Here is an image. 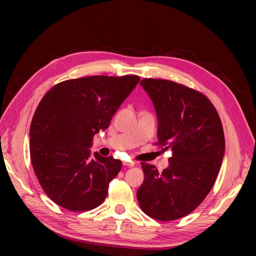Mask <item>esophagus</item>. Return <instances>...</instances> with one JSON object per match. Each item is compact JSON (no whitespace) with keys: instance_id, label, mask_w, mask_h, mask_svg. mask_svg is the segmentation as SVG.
<instances>
[{"instance_id":"1","label":"esophagus","mask_w":256,"mask_h":256,"mask_svg":"<svg viewBox=\"0 0 256 256\" xmlns=\"http://www.w3.org/2000/svg\"><path fill=\"white\" fill-rule=\"evenodd\" d=\"M123 164H124V166H128V167H133L136 164H134L133 162H123Z\"/></svg>"}]
</instances>
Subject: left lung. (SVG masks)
Instances as JSON below:
<instances>
[{"label": "left lung", "instance_id": "obj_1", "mask_svg": "<svg viewBox=\"0 0 256 256\" xmlns=\"http://www.w3.org/2000/svg\"><path fill=\"white\" fill-rule=\"evenodd\" d=\"M140 84L154 102L158 142L172 156L166 170L142 162L144 180L136 198L146 214L172 222L190 214L214 186L224 154L222 124L204 94L162 79Z\"/></svg>", "mask_w": 256, "mask_h": 256}]
</instances>
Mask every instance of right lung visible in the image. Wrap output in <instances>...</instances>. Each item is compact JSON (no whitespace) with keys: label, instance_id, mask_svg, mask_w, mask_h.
<instances>
[{"label":"right lung","instance_id":"1","mask_svg":"<svg viewBox=\"0 0 256 256\" xmlns=\"http://www.w3.org/2000/svg\"><path fill=\"white\" fill-rule=\"evenodd\" d=\"M140 81L138 76H94L60 82L47 92L30 125V158L42 190L71 211L100 206L122 168L114 157L92 156V138Z\"/></svg>","mask_w":256,"mask_h":256}]
</instances>
